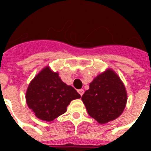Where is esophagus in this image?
Returning a JSON list of instances; mask_svg holds the SVG:
<instances>
[{"mask_svg": "<svg viewBox=\"0 0 151 151\" xmlns=\"http://www.w3.org/2000/svg\"><path fill=\"white\" fill-rule=\"evenodd\" d=\"M78 94H80L81 96L83 95L84 94V90L83 89H79V90H78Z\"/></svg>", "mask_w": 151, "mask_h": 151, "instance_id": "1", "label": "esophagus"}]
</instances>
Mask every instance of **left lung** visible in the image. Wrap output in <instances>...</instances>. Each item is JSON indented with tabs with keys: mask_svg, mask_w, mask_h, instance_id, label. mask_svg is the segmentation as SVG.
<instances>
[{
	"mask_svg": "<svg viewBox=\"0 0 151 151\" xmlns=\"http://www.w3.org/2000/svg\"><path fill=\"white\" fill-rule=\"evenodd\" d=\"M82 100L89 115L99 123H106L122 114L127 94L120 78L113 70L97 76Z\"/></svg>",
	"mask_w": 151,
	"mask_h": 151,
	"instance_id": "1",
	"label": "left lung"
}]
</instances>
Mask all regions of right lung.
I'll return each instance as SVG.
<instances>
[{"instance_id":"right-lung-1","label":"right lung","mask_w":151,"mask_h":151,"mask_svg":"<svg viewBox=\"0 0 151 151\" xmlns=\"http://www.w3.org/2000/svg\"><path fill=\"white\" fill-rule=\"evenodd\" d=\"M81 96L72 86L62 82L57 73L49 67L42 69L29 84L26 102L32 111L42 120H54L66 111L71 101Z\"/></svg>"}]
</instances>
